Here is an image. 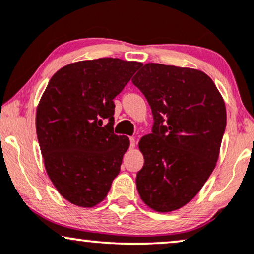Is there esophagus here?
I'll return each instance as SVG.
<instances>
[{
	"label": "esophagus",
	"instance_id": "1",
	"mask_svg": "<svg viewBox=\"0 0 254 254\" xmlns=\"http://www.w3.org/2000/svg\"><path fill=\"white\" fill-rule=\"evenodd\" d=\"M130 146L132 147V148H133L134 146H136V139H134L133 137L130 138Z\"/></svg>",
	"mask_w": 254,
	"mask_h": 254
}]
</instances>
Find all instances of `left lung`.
<instances>
[{
  "label": "left lung",
  "mask_w": 254,
  "mask_h": 254,
  "mask_svg": "<svg viewBox=\"0 0 254 254\" xmlns=\"http://www.w3.org/2000/svg\"><path fill=\"white\" fill-rule=\"evenodd\" d=\"M150 104L154 124L141 137L140 198L158 212L178 210L214 171L226 125L224 100L202 70L150 63L132 79Z\"/></svg>",
  "instance_id": "obj_1"
}]
</instances>
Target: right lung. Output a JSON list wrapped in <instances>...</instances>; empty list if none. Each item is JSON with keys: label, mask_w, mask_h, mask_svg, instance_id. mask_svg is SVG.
<instances>
[{"label": "right lung", "mask_w": 254, "mask_h": 254, "mask_svg": "<svg viewBox=\"0 0 254 254\" xmlns=\"http://www.w3.org/2000/svg\"><path fill=\"white\" fill-rule=\"evenodd\" d=\"M141 65L83 60L64 66L47 84L37 107V137L50 180L72 204L95 207L120 173L130 140L114 133V99Z\"/></svg>", "instance_id": "right-lung-1"}]
</instances>
